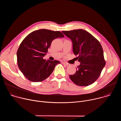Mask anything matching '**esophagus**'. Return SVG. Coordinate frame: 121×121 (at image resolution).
Instances as JSON below:
<instances>
[{
    "instance_id": "obj_1",
    "label": "esophagus",
    "mask_w": 121,
    "mask_h": 121,
    "mask_svg": "<svg viewBox=\"0 0 121 121\" xmlns=\"http://www.w3.org/2000/svg\"><path fill=\"white\" fill-rule=\"evenodd\" d=\"M62 64H64V65H67V66H69V64L67 63H65V62H62Z\"/></svg>"
}]
</instances>
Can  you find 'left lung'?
<instances>
[{"label":"left lung","mask_w":121,"mask_h":121,"mask_svg":"<svg viewBox=\"0 0 121 121\" xmlns=\"http://www.w3.org/2000/svg\"><path fill=\"white\" fill-rule=\"evenodd\" d=\"M73 43V51L80 64L76 72L70 75L71 80L77 85L88 86L99 77L105 65L102 46L89 32L82 29L62 31Z\"/></svg>","instance_id":"8db88e82"}]
</instances>
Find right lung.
<instances>
[{
	"label": "right lung",
	"mask_w": 121,
	"mask_h": 121,
	"mask_svg": "<svg viewBox=\"0 0 121 121\" xmlns=\"http://www.w3.org/2000/svg\"><path fill=\"white\" fill-rule=\"evenodd\" d=\"M64 37L60 31L41 29L31 32L24 39L17 51V63L20 70L28 80L41 82L53 72L56 65L60 62L46 60L43 57L52 42Z\"/></svg>",
	"instance_id": "right-lung-1"
}]
</instances>
